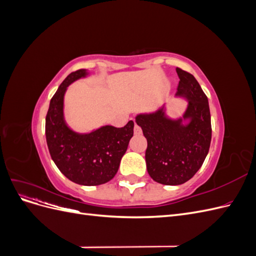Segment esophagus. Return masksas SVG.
Masks as SVG:
<instances>
[{
  "mask_svg": "<svg viewBox=\"0 0 256 256\" xmlns=\"http://www.w3.org/2000/svg\"><path fill=\"white\" fill-rule=\"evenodd\" d=\"M134 134H142V129H141L140 126L138 125V124H136V125H134Z\"/></svg>",
  "mask_w": 256,
  "mask_h": 256,
  "instance_id": "34e87169",
  "label": "esophagus"
}]
</instances>
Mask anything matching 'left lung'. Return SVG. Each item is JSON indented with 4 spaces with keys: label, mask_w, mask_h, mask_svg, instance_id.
Masks as SVG:
<instances>
[{
    "label": "left lung",
    "mask_w": 256,
    "mask_h": 256,
    "mask_svg": "<svg viewBox=\"0 0 256 256\" xmlns=\"http://www.w3.org/2000/svg\"><path fill=\"white\" fill-rule=\"evenodd\" d=\"M180 76L177 96L188 99L184 118L170 120L164 108L152 114L136 116V124L147 140L145 160L147 172L154 182L176 186L188 182L202 166L212 141V122L208 99L196 79L176 68Z\"/></svg>",
    "instance_id": "8db88e82"
}]
</instances>
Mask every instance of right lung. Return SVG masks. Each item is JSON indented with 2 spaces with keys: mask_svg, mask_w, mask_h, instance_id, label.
Wrapping results in <instances>:
<instances>
[{
  "mask_svg": "<svg viewBox=\"0 0 256 256\" xmlns=\"http://www.w3.org/2000/svg\"><path fill=\"white\" fill-rule=\"evenodd\" d=\"M88 74L79 69L62 82L46 116V138L51 158L68 180L83 186L106 184L118 173L120 159L134 136V122L116 128L104 126L90 134H76L64 120V95L74 81Z\"/></svg>",
  "mask_w": 256,
  "mask_h": 256,
  "instance_id": "1",
  "label": "right lung"
}]
</instances>
